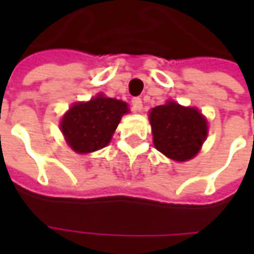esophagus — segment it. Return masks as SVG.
I'll use <instances>...</instances> for the list:
<instances>
[{"instance_id": "obj_1", "label": "esophagus", "mask_w": 254, "mask_h": 254, "mask_svg": "<svg viewBox=\"0 0 254 254\" xmlns=\"http://www.w3.org/2000/svg\"><path fill=\"white\" fill-rule=\"evenodd\" d=\"M132 106H133V110L134 111H141V109H143V102H141L140 98H133Z\"/></svg>"}]
</instances>
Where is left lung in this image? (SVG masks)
I'll list each match as a JSON object with an SVG mask.
<instances>
[{"instance_id": "8db88e82", "label": "left lung", "mask_w": 254, "mask_h": 254, "mask_svg": "<svg viewBox=\"0 0 254 254\" xmlns=\"http://www.w3.org/2000/svg\"><path fill=\"white\" fill-rule=\"evenodd\" d=\"M149 121L155 148L173 160L191 159L207 137V121L201 113L193 107H182L176 102L152 109Z\"/></svg>"}]
</instances>
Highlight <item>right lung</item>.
<instances>
[{
  "mask_svg": "<svg viewBox=\"0 0 254 254\" xmlns=\"http://www.w3.org/2000/svg\"><path fill=\"white\" fill-rule=\"evenodd\" d=\"M127 111L125 102L99 95L89 102L73 105L64 116L61 130L73 151L94 152L110 143L121 117Z\"/></svg>",
  "mask_w": 254,
  "mask_h": 254,
  "instance_id": "obj_1",
  "label": "right lung"
}]
</instances>
